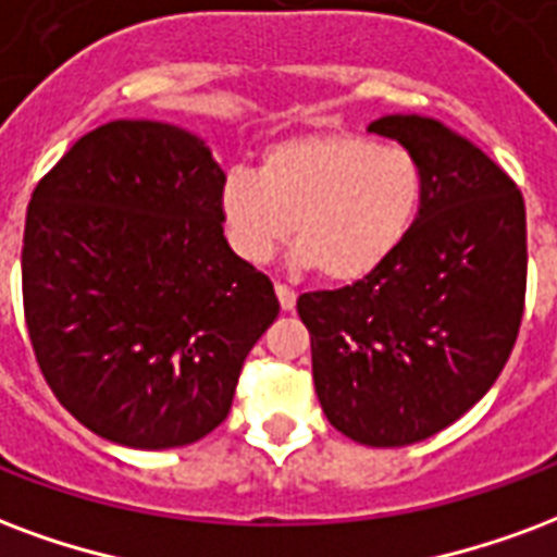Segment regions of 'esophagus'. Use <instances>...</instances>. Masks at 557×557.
Segmentation results:
<instances>
[{"label": "esophagus", "mask_w": 557, "mask_h": 557, "mask_svg": "<svg viewBox=\"0 0 557 557\" xmlns=\"http://www.w3.org/2000/svg\"><path fill=\"white\" fill-rule=\"evenodd\" d=\"M274 292H277V300H280V307H283V310H286V312L295 310V300H298V295H295L289 286L277 283V286H274Z\"/></svg>", "instance_id": "1"}]
</instances>
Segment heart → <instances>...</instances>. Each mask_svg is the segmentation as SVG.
<instances>
[{
  "label": "heart",
  "instance_id": "heart-1",
  "mask_svg": "<svg viewBox=\"0 0 557 557\" xmlns=\"http://www.w3.org/2000/svg\"><path fill=\"white\" fill-rule=\"evenodd\" d=\"M425 197L413 152L354 132H304L274 141L257 174L230 171L218 218L238 259L262 265L295 236V262L331 283H357L393 259Z\"/></svg>",
  "mask_w": 557,
  "mask_h": 557
}]
</instances>
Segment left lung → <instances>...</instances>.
<instances>
[{
    "label": "left lung",
    "instance_id": "obj_1",
    "mask_svg": "<svg viewBox=\"0 0 557 557\" xmlns=\"http://www.w3.org/2000/svg\"><path fill=\"white\" fill-rule=\"evenodd\" d=\"M369 132L413 152L425 197L410 236L369 277L307 292L312 381L331 425L362 446H410L478 405L525 307V203L487 152L419 114Z\"/></svg>",
    "mask_w": 557,
    "mask_h": 557
}]
</instances>
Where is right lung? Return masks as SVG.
<instances>
[{
    "instance_id": "add662e5",
    "label": "right lung",
    "mask_w": 557,
    "mask_h": 557,
    "mask_svg": "<svg viewBox=\"0 0 557 557\" xmlns=\"http://www.w3.org/2000/svg\"><path fill=\"white\" fill-rule=\"evenodd\" d=\"M221 164L159 121L82 135L37 183L23 233V310L61 405L102 440L176 448L215 431L277 319L271 280L218 218Z\"/></svg>"
}]
</instances>
